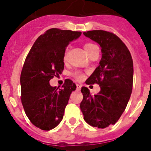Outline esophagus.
<instances>
[{
	"mask_svg": "<svg viewBox=\"0 0 151 151\" xmlns=\"http://www.w3.org/2000/svg\"><path fill=\"white\" fill-rule=\"evenodd\" d=\"M81 88H82V86L77 84V90H78V91H80V90H81Z\"/></svg>",
	"mask_w": 151,
	"mask_h": 151,
	"instance_id": "34e87169",
	"label": "esophagus"
}]
</instances>
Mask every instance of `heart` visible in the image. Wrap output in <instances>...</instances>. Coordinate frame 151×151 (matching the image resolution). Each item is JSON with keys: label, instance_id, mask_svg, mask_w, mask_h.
<instances>
[{"label": "heart", "instance_id": "heart-1", "mask_svg": "<svg viewBox=\"0 0 151 151\" xmlns=\"http://www.w3.org/2000/svg\"><path fill=\"white\" fill-rule=\"evenodd\" d=\"M83 47H84V49H85L86 52L87 53V54H89V53L91 52L92 50L96 47V46H95V44H93V43H87L84 44ZM73 76L75 77L76 78L79 79V80H80V79H82V78H83L82 74V73H75L73 74Z\"/></svg>", "mask_w": 151, "mask_h": 151}]
</instances>
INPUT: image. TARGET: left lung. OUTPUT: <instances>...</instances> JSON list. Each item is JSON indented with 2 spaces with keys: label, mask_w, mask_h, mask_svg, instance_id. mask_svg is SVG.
Segmentation results:
<instances>
[{
  "label": "left lung",
  "mask_w": 151,
  "mask_h": 151,
  "mask_svg": "<svg viewBox=\"0 0 151 151\" xmlns=\"http://www.w3.org/2000/svg\"><path fill=\"white\" fill-rule=\"evenodd\" d=\"M83 35L101 47L99 65L86 81L88 85L99 84L101 91L92 95L87 87H82L83 99L80 108L88 124L104 129L116 124L129 100L133 89V59L122 40L111 32L90 31Z\"/></svg>",
  "instance_id": "8db88e82"
}]
</instances>
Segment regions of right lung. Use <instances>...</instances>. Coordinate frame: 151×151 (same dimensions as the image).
<instances>
[{
	"instance_id": "obj_1",
	"label": "right lung",
	"mask_w": 151,
	"mask_h": 151,
	"mask_svg": "<svg viewBox=\"0 0 151 151\" xmlns=\"http://www.w3.org/2000/svg\"><path fill=\"white\" fill-rule=\"evenodd\" d=\"M81 34L50 29L36 40L25 60L20 78L22 104L27 116L40 129H52L60 123L70 95L76 90L70 79L59 90L49 81L62 73L66 47Z\"/></svg>"
}]
</instances>
